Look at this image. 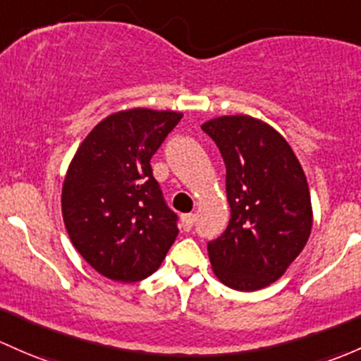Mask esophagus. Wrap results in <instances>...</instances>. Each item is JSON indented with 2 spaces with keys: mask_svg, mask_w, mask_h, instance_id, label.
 <instances>
[{
  "mask_svg": "<svg viewBox=\"0 0 361 361\" xmlns=\"http://www.w3.org/2000/svg\"><path fill=\"white\" fill-rule=\"evenodd\" d=\"M193 223H195V214H193V212H190V214L181 216V226H183L185 231H190Z\"/></svg>",
  "mask_w": 361,
  "mask_h": 361,
  "instance_id": "obj_1",
  "label": "esophagus"
}]
</instances>
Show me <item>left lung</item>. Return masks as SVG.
<instances>
[{
	"label": "left lung",
	"instance_id": "left-lung-1",
	"mask_svg": "<svg viewBox=\"0 0 361 361\" xmlns=\"http://www.w3.org/2000/svg\"><path fill=\"white\" fill-rule=\"evenodd\" d=\"M226 166L230 223L207 244L211 267L235 290H259L301 254L313 226L306 174L287 140L252 116L204 123Z\"/></svg>",
	"mask_w": 361,
	"mask_h": 361
}]
</instances>
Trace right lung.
Returning a JSON list of instances; mask_svg holds the SVG:
<instances>
[{
  "label": "right lung",
  "instance_id": "add662e5",
  "mask_svg": "<svg viewBox=\"0 0 361 361\" xmlns=\"http://www.w3.org/2000/svg\"><path fill=\"white\" fill-rule=\"evenodd\" d=\"M181 112L128 109L102 119L72 157L62 185L67 233L91 268L116 282L147 279L176 240L150 159Z\"/></svg>",
  "mask_w": 361,
  "mask_h": 361
}]
</instances>
